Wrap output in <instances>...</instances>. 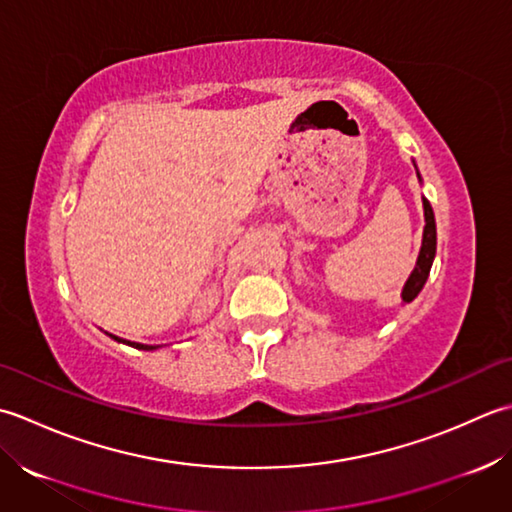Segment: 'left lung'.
I'll return each instance as SVG.
<instances>
[{"instance_id":"1","label":"left lung","mask_w":512,"mask_h":512,"mask_svg":"<svg viewBox=\"0 0 512 512\" xmlns=\"http://www.w3.org/2000/svg\"><path fill=\"white\" fill-rule=\"evenodd\" d=\"M420 176V172H417ZM422 205H424V236H422V247H420V256H417V263L415 269L411 271L409 280H406V285L402 289V302H411L420 294L426 278L431 274V265H433V258H435V249H437V232H435V216H433V207L431 203L422 198Z\"/></svg>"}]
</instances>
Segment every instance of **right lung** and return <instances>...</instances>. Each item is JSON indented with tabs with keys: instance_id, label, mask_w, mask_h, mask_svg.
<instances>
[{
	"instance_id": "obj_1",
	"label": "right lung",
	"mask_w": 512,
	"mask_h": 512,
	"mask_svg": "<svg viewBox=\"0 0 512 512\" xmlns=\"http://www.w3.org/2000/svg\"><path fill=\"white\" fill-rule=\"evenodd\" d=\"M110 338H114L117 342H123V344H130V347H134V349H143V351H152V349H159V344H139V342H130V340H123V338H117V336H112L110 333Z\"/></svg>"
}]
</instances>
